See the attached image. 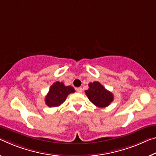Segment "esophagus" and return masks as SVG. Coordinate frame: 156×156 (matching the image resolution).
Segmentation results:
<instances>
[{
    "instance_id": "1",
    "label": "esophagus",
    "mask_w": 156,
    "mask_h": 156,
    "mask_svg": "<svg viewBox=\"0 0 156 156\" xmlns=\"http://www.w3.org/2000/svg\"><path fill=\"white\" fill-rule=\"evenodd\" d=\"M76 91H77V92H78V93H82L83 89H82V87H78V88H77Z\"/></svg>"
}]
</instances>
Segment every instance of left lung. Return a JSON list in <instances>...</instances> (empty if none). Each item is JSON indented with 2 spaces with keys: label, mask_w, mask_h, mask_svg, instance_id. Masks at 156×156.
Listing matches in <instances>:
<instances>
[{
  "label": "left lung",
  "mask_w": 156,
  "mask_h": 156,
  "mask_svg": "<svg viewBox=\"0 0 156 156\" xmlns=\"http://www.w3.org/2000/svg\"><path fill=\"white\" fill-rule=\"evenodd\" d=\"M85 94L89 100L98 108L107 107L114 99L112 94L98 82L89 84V89L85 91Z\"/></svg>",
  "instance_id": "1"
}]
</instances>
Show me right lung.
Returning <instances> with one entry per match:
<instances>
[{"label":"right lung","instance_id":"add662e5","mask_svg":"<svg viewBox=\"0 0 156 156\" xmlns=\"http://www.w3.org/2000/svg\"><path fill=\"white\" fill-rule=\"evenodd\" d=\"M75 92L74 88L65 86L63 83L55 82L51 86L45 98V103L48 107H58L65 102L69 94Z\"/></svg>","mask_w":156,"mask_h":156}]
</instances>
